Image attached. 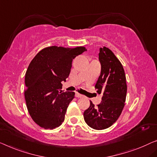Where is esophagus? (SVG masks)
<instances>
[{
    "label": "esophagus",
    "instance_id": "34e87169",
    "mask_svg": "<svg viewBox=\"0 0 157 157\" xmlns=\"http://www.w3.org/2000/svg\"><path fill=\"white\" fill-rule=\"evenodd\" d=\"M75 97H78V98H80V97H82L83 95H82V94H80L76 92L75 93Z\"/></svg>",
    "mask_w": 157,
    "mask_h": 157
}]
</instances>
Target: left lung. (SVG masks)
Here are the masks:
<instances>
[{"instance_id": "obj_1", "label": "left lung", "mask_w": 157, "mask_h": 157, "mask_svg": "<svg viewBox=\"0 0 157 157\" xmlns=\"http://www.w3.org/2000/svg\"><path fill=\"white\" fill-rule=\"evenodd\" d=\"M101 71L95 85L98 94L102 93V101L90 106L84 112L86 123L93 129L104 130L118 120L125 106L127 84L125 71L115 54L106 46L99 48Z\"/></svg>"}]
</instances>
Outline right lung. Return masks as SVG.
<instances>
[{
	"label": "right lung",
	"mask_w": 157,
	"mask_h": 157,
	"mask_svg": "<svg viewBox=\"0 0 157 157\" xmlns=\"http://www.w3.org/2000/svg\"><path fill=\"white\" fill-rule=\"evenodd\" d=\"M85 51L84 46H48L29 63L25 74V98L30 116L40 127L53 130L63 123L75 92H63L61 82L69 76L72 60Z\"/></svg>",
	"instance_id": "add662e5"
}]
</instances>
